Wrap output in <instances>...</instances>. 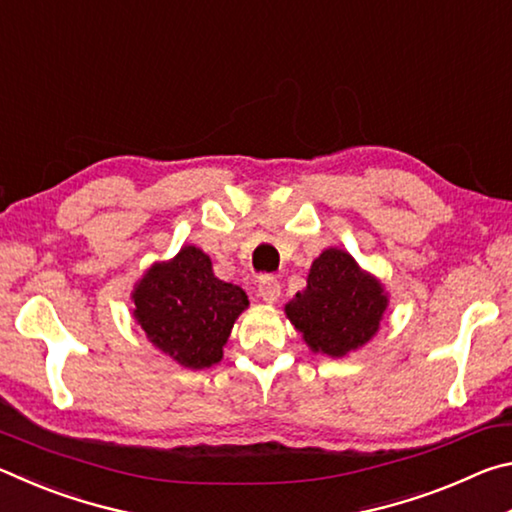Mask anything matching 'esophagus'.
I'll use <instances>...</instances> for the list:
<instances>
[{"instance_id":"34e87169","label":"esophagus","mask_w":512,"mask_h":512,"mask_svg":"<svg viewBox=\"0 0 512 512\" xmlns=\"http://www.w3.org/2000/svg\"><path fill=\"white\" fill-rule=\"evenodd\" d=\"M280 282L275 280L273 275H262L259 277V284H257V296L262 298L264 302H277V298H280Z\"/></svg>"}]
</instances>
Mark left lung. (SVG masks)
Here are the masks:
<instances>
[{"mask_svg": "<svg viewBox=\"0 0 512 512\" xmlns=\"http://www.w3.org/2000/svg\"><path fill=\"white\" fill-rule=\"evenodd\" d=\"M386 305L375 277L363 273L348 253L329 248L311 264L307 289L284 311L311 350L343 357L375 336Z\"/></svg>", "mask_w": 512, "mask_h": 512, "instance_id": "left-lung-1", "label": "left lung"}]
</instances>
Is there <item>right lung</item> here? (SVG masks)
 Wrapping results in <instances>:
<instances>
[{
  "label": "right lung",
  "mask_w": 512,
  "mask_h": 512,
  "mask_svg": "<svg viewBox=\"0 0 512 512\" xmlns=\"http://www.w3.org/2000/svg\"><path fill=\"white\" fill-rule=\"evenodd\" d=\"M135 318L149 341L185 368H210L248 296L237 284L214 277L203 250L185 246L167 264L149 268L133 293Z\"/></svg>",
  "instance_id": "1"
}]
</instances>
